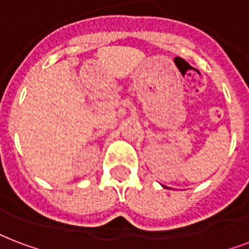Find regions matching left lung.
Segmentation results:
<instances>
[{
    "label": "left lung",
    "instance_id": "left-lung-1",
    "mask_svg": "<svg viewBox=\"0 0 249 249\" xmlns=\"http://www.w3.org/2000/svg\"><path fill=\"white\" fill-rule=\"evenodd\" d=\"M162 187H165V186H163V185H162Z\"/></svg>",
    "mask_w": 249,
    "mask_h": 249
}]
</instances>
